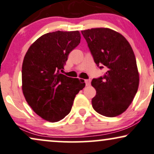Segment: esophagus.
<instances>
[{
    "label": "esophagus",
    "mask_w": 154,
    "mask_h": 154,
    "mask_svg": "<svg viewBox=\"0 0 154 154\" xmlns=\"http://www.w3.org/2000/svg\"><path fill=\"white\" fill-rule=\"evenodd\" d=\"M91 79H86V80H85V83H86V85L87 86H90L91 85Z\"/></svg>",
    "instance_id": "34e87169"
}]
</instances>
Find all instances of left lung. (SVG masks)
Masks as SVG:
<instances>
[{
	"instance_id": "8db88e82",
	"label": "left lung",
	"mask_w": 154,
	"mask_h": 154,
	"mask_svg": "<svg viewBox=\"0 0 154 154\" xmlns=\"http://www.w3.org/2000/svg\"><path fill=\"white\" fill-rule=\"evenodd\" d=\"M81 33L96 65L107 70L103 76L91 81L96 91L93 108L100 115L117 116L131 103L139 84L133 49L121 34L110 28H91Z\"/></svg>"
}]
</instances>
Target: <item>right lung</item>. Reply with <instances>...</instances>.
Returning <instances> with one entry per match:
<instances>
[{
    "instance_id": "right-lung-1",
    "label": "right lung",
    "mask_w": 154,
    "mask_h": 154,
    "mask_svg": "<svg viewBox=\"0 0 154 154\" xmlns=\"http://www.w3.org/2000/svg\"><path fill=\"white\" fill-rule=\"evenodd\" d=\"M81 41L79 31L44 34L26 52L22 66V90L36 114L57 122L71 111L75 95L84 88V80L60 73L68 56Z\"/></svg>"
}]
</instances>
